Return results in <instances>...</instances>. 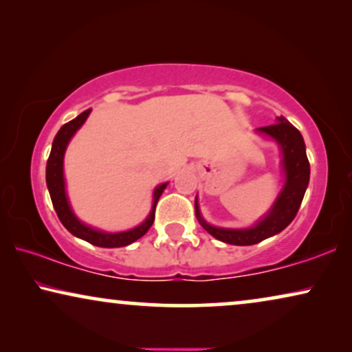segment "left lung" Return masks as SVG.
Returning a JSON list of instances; mask_svg holds the SVG:
<instances>
[{
    "label": "left lung",
    "instance_id": "left-lung-1",
    "mask_svg": "<svg viewBox=\"0 0 352 352\" xmlns=\"http://www.w3.org/2000/svg\"><path fill=\"white\" fill-rule=\"evenodd\" d=\"M258 131L267 134V136H271L278 142L283 153V171H285L287 176L285 187H283L280 195L276 200V205L272 206L266 218L252 229L213 228V226L205 223V219L200 216L199 205H197L195 200V214L200 224L204 226V229L213 235L214 239L229 245L247 247V245L259 243L263 240L272 237V235L282 232L295 219L302 197H305L306 187L309 184L311 168L301 133L283 117H278L277 123L258 128Z\"/></svg>",
    "mask_w": 352,
    "mask_h": 352
}]
</instances>
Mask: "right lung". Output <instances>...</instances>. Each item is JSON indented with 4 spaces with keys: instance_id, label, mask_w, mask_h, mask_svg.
I'll list each match as a JSON object with an SVG mask.
<instances>
[{
    "instance_id": "obj_1",
    "label": "right lung",
    "mask_w": 352,
    "mask_h": 352,
    "mask_svg": "<svg viewBox=\"0 0 352 352\" xmlns=\"http://www.w3.org/2000/svg\"><path fill=\"white\" fill-rule=\"evenodd\" d=\"M89 112L91 109L85 110L83 113H80L78 117L72 120V122L65 123L64 126L59 129V133L56 134L54 141H52L50 158H47V163H46L47 190H50L52 205H54V210L57 216H59L60 223L64 224V228L69 230L70 234H74L75 237L83 239L86 242L102 248L126 247V245L136 242L138 239H141L142 235L151 229V226L153 224V219H155L157 201L160 199L162 192L166 187V184L158 186L155 192H153V206H152L151 214H148V218L144 221L141 226H138L136 229L126 230V232L107 234V232H100V230H94L88 228V226L81 224L80 221L75 218V214L72 213L69 201H67V195L64 189V170H62V166H64V153H65L67 144H69L72 136L76 133V129L85 123V120L88 118Z\"/></svg>"
}]
</instances>
